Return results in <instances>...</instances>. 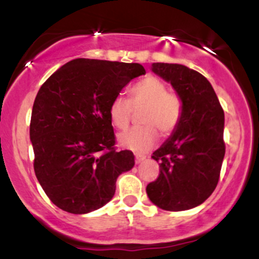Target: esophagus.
<instances>
[{
    "label": "esophagus",
    "instance_id": "1",
    "mask_svg": "<svg viewBox=\"0 0 259 259\" xmlns=\"http://www.w3.org/2000/svg\"><path fill=\"white\" fill-rule=\"evenodd\" d=\"M144 160H146V157H145V156H136L135 157L136 164H139V163H142Z\"/></svg>",
    "mask_w": 259,
    "mask_h": 259
}]
</instances>
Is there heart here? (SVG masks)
Wrapping results in <instances>:
<instances>
[{
  "label": "heart",
  "instance_id": "b5f03b06",
  "mask_svg": "<svg viewBox=\"0 0 259 259\" xmlns=\"http://www.w3.org/2000/svg\"><path fill=\"white\" fill-rule=\"evenodd\" d=\"M133 108H144L140 123L145 125L133 127L118 135L121 147L136 153H145L158 140V133L168 136L174 132L181 117V100L178 95L167 91V86L156 76H147L130 90V99L117 96L109 105V119L118 129H125Z\"/></svg>",
  "mask_w": 259,
  "mask_h": 259
}]
</instances>
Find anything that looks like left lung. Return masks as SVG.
I'll return each instance as SVG.
<instances>
[{"label": "left lung", "mask_w": 259, "mask_h": 259, "mask_svg": "<svg viewBox=\"0 0 259 259\" xmlns=\"http://www.w3.org/2000/svg\"><path fill=\"white\" fill-rule=\"evenodd\" d=\"M151 70L170 82L183 108L174 132L153 152L160 173L147 185V196L164 210L191 209L218 184L225 154L224 112L210 82L196 70L174 63H153Z\"/></svg>", "instance_id": "obj_1"}]
</instances>
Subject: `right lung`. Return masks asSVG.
<instances>
[{
    "label": "right lung",
    "instance_id": "add662e5",
    "mask_svg": "<svg viewBox=\"0 0 259 259\" xmlns=\"http://www.w3.org/2000/svg\"><path fill=\"white\" fill-rule=\"evenodd\" d=\"M139 63L76 58L50 76L35 97L30 121L34 170L58 208L86 214L112 200L115 181L135 164L132 151L114 150L109 105Z\"/></svg>",
    "mask_w": 259,
    "mask_h": 259
}]
</instances>
